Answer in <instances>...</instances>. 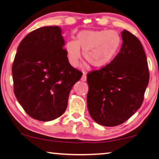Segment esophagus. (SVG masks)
I'll use <instances>...</instances> for the list:
<instances>
[{
  "mask_svg": "<svg viewBox=\"0 0 159 159\" xmlns=\"http://www.w3.org/2000/svg\"><path fill=\"white\" fill-rule=\"evenodd\" d=\"M80 80H81L82 81H86V74H85V73H84V74H83Z\"/></svg>",
  "mask_w": 159,
  "mask_h": 159,
  "instance_id": "obj_1",
  "label": "esophagus"
}]
</instances>
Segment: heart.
<instances>
[{"label": "heart", "instance_id": "1", "mask_svg": "<svg viewBox=\"0 0 159 159\" xmlns=\"http://www.w3.org/2000/svg\"><path fill=\"white\" fill-rule=\"evenodd\" d=\"M121 43L119 34L113 30H83L77 40H69L66 44L68 60L73 67L79 65L81 51L84 58L96 68L105 67L116 55Z\"/></svg>", "mask_w": 159, "mask_h": 159}]
</instances>
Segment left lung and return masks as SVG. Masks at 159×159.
Returning a JSON list of instances; mask_svg holds the SVG:
<instances>
[{"label": "left lung", "instance_id": "8db88e82", "mask_svg": "<svg viewBox=\"0 0 159 159\" xmlns=\"http://www.w3.org/2000/svg\"><path fill=\"white\" fill-rule=\"evenodd\" d=\"M120 52L111 62L87 74V106L91 118L104 126L123 124L141 107L149 80L147 59L138 38L121 33Z\"/></svg>", "mask_w": 159, "mask_h": 159}]
</instances>
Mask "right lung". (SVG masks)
Listing matches in <instances>:
<instances>
[{"instance_id":"add662e5","label":"right lung","mask_w":159,"mask_h":159,"mask_svg":"<svg viewBox=\"0 0 159 159\" xmlns=\"http://www.w3.org/2000/svg\"><path fill=\"white\" fill-rule=\"evenodd\" d=\"M58 26H45L28 34L19 44L13 66V91L30 117L50 121L67 108L68 96L80 71L72 67Z\"/></svg>"}]
</instances>
